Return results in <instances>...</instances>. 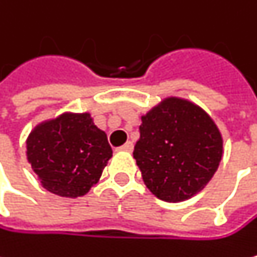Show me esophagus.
<instances>
[{"label":"esophagus","mask_w":257,"mask_h":257,"mask_svg":"<svg viewBox=\"0 0 257 257\" xmlns=\"http://www.w3.org/2000/svg\"><path fill=\"white\" fill-rule=\"evenodd\" d=\"M133 149H134L133 142H127V143H124L123 146H120V148H118V151H123V152H131Z\"/></svg>","instance_id":"esophagus-1"}]
</instances>
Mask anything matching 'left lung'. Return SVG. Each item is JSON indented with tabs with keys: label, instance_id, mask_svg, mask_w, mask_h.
<instances>
[{
	"label": "left lung",
	"instance_id": "obj_1",
	"mask_svg": "<svg viewBox=\"0 0 257 257\" xmlns=\"http://www.w3.org/2000/svg\"><path fill=\"white\" fill-rule=\"evenodd\" d=\"M134 158L158 199L180 203L212 180L222 158V137L204 109L168 97L142 115Z\"/></svg>",
	"mask_w": 257,
	"mask_h": 257
}]
</instances>
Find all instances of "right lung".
Here are the masks:
<instances>
[{
    "mask_svg": "<svg viewBox=\"0 0 257 257\" xmlns=\"http://www.w3.org/2000/svg\"><path fill=\"white\" fill-rule=\"evenodd\" d=\"M112 149L88 112H65L35 126L27 139V160L48 192L77 198L102 177Z\"/></svg>",
    "mask_w": 257,
    "mask_h": 257,
    "instance_id": "add662e5",
    "label": "right lung"
}]
</instances>
